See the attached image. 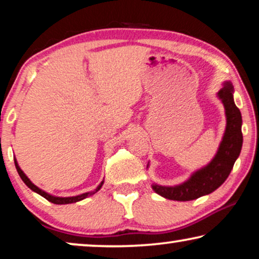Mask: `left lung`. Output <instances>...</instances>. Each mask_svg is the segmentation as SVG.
Wrapping results in <instances>:
<instances>
[{
    "mask_svg": "<svg viewBox=\"0 0 259 259\" xmlns=\"http://www.w3.org/2000/svg\"><path fill=\"white\" fill-rule=\"evenodd\" d=\"M233 93L235 90L231 81H224L223 88L217 93V98L225 109L226 126L217 153L212 160L191 173L185 182L178 185L165 186L153 182L151 186L155 193L169 200L189 201L212 193L228 179L243 145L242 114L233 100Z\"/></svg>",
    "mask_w": 259,
    "mask_h": 259,
    "instance_id": "8db88e82",
    "label": "left lung"
}]
</instances>
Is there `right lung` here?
<instances>
[{
    "label": "right lung",
    "mask_w": 259,
    "mask_h": 259,
    "mask_svg": "<svg viewBox=\"0 0 259 259\" xmlns=\"http://www.w3.org/2000/svg\"><path fill=\"white\" fill-rule=\"evenodd\" d=\"M14 161H15V167L17 169V173H19V176L21 177V179H22V182L26 184V185L29 187L31 191H34V192H36L37 194H40L44 198H46L48 201H51L53 204H56V205H65V204H72V203H76V201H80V200H83L86 199V198L93 196L98 192L99 190L101 189L102 185H104V180L99 184L97 189L94 191H90V192H84V193H81V194H77V196H73V197H58V196H53V194L46 192V191L41 190L40 187H37L35 184H33L30 182V179L28 178L26 176V173H24L21 167L19 166V162H17L16 158H14Z\"/></svg>",
    "instance_id": "obj_1"
}]
</instances>
